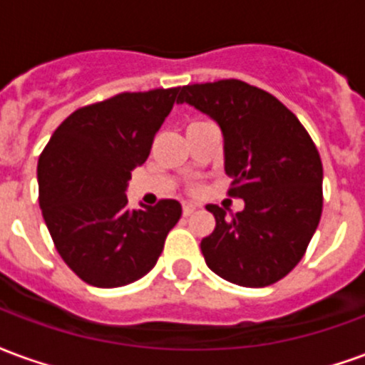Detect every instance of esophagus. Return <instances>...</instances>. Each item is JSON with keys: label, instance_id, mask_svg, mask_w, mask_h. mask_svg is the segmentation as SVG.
<instances>
[{"label": "esophagus", "instance_id": "1", "mask_svg": "<svg viewBox=\"0 0 365 365\" xmlns=\"http://www.w3.org/2000/svg\"><path fill=\"white\" fill-rule=\"evenodd\" d=\"M195 209H197V205H193V203H183V215H185V217H190Z\"/></svg>", "mask_w": 365, "mask_h": 365}]
</instances>
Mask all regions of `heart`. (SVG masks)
<instances>
[{
	"label": "heart",
	"mask_w": 365,
	"mask_h": 365,
	"mask_svg": "<svg viewBox=\"0 0 365 365\" xmlns=\"http://www.w3.org/2000/svg\"><path fill=\"white\" fill-rule=\"evenodd\" d=\"M193 125H201V123H199V120H195V123H191L190 127H193Z\"/></svg>",
	"instance_id": "heart-1"
}]
</instances>
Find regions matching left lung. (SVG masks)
Listing matches in <instances>:
<instances>
[{
    "instance_id": "left-lung-1",
    "label": "left lung",
    "mask_w": 365,
    "mask_h": 365,
    "mask_svg": "<svg viewBox=\"0 0 365 365\" xmlns=\"http://www.w3.org/2000/svg\"><path fill=\"white\" fill-rule=\"evenodd\" d=\"M178 103L221 127L229 193L245 199L227 217L219 205L201 252L215 274L242 287L279 282L303 258L322 213V164L299 119L272 93L240 80L180 88Z\"/></svg>"
}]
</instances>
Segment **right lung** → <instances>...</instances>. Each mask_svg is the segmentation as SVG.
I'll return each mask as SVG.
<instances>
[{
    "mask_svg": "<svg viewBox=\"0 0 365 365\" xmlns=\"http://www.w3.org/2000/svg\"><path fill=\"white\" fill-rule=\"evenodd\" d=\"M178 93L180 88L119 93L82 107L38 158V203L54 246L93 287H120L148 274L182 217L175 199L135 211L125 193Z\"/></svg>",
    "mask_w": 365,
    "mask_h": 365,
    "instance_id": "add662e5",
    "label": "right lung"
}]
</instances>
